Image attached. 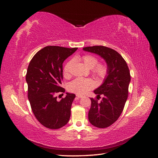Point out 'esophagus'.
Segmentation results:
<instances>
[{
  "label": "esophagus",
  "instance_id": "esophagus-1",
  "mask_svg": "<svg viewBox=\"0 0 158 158\" xmlns=\"http://www.w3.org/2000/svg\"><path fill=\"white\" fill-rule=\"evenodd\" d=\"M76 97H77L78 98H82L83 97V95H76Z\"/></svg>",
  "mask_w": 158,
  "mask_h": 158
}]
</instances>
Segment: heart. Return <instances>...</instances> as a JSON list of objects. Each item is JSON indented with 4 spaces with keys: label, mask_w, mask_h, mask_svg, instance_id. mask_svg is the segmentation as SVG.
Masks as SVG:
<instances>
[{
    "label": "heart",
    "mask_w": 158,
    "mask_h": 158,
    "mask_svg": "<svg viewBox=\"0 0 158 158\" xmlns=\"http://www.w3.org/2000/svg\"><path fill=\"white\" fill-rule=\"evenodd\" d=\"M82 59L85 66H88L89 69H92L93 74L98 78L104 79L107 76L109 72L107 64L104 63H98V59L96 56L92 55H84L82 56ZM72 63L73 60H70L64 66V73L65 75L69 74ZM95 86V83L92 79L78 78L69 83L68 89L71 92L82 95L94 88Z\"/></svg>",
    "instance_id": "b5f03b06"
}]
</instances>
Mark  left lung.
Instances as JSON below:
<instances>
[{
    "instance_id": "obj_1",
    "label": "left lung",
    "mask_w": 158,
    "mask_h": 158,
    "mask_svg": "<svg viewBox=\"0 0 158 158\" xmlns=\"http://www.w3.org/2000/svg\"><path fill=\"white\" fill-rule=\"evenodd\" d=\"M83 49L101 56L109 67L108 74L103 84L94 91L97 98L103 94L100 102L90 98L91 107L88 113L89 123L95 127L107 128L115 122L121 114L128 95L131 82L130 70L125 60L115 50L97 45L84 47Z\"/></svg>"
}]
</instances>
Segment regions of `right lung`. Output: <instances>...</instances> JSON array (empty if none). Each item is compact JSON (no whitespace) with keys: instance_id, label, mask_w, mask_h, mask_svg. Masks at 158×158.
Listing matches in <instances>:
<instances>
[{"instance_id":"add662e5","label":"right lung","mask_w":158,"mask_h":158,"mask_svg":"<svg viewBox=\"0 0 158 158\" xmlns=\"http://www.w3.org/2000/svg\"><path fill=\"white\" fill-rule=\"evenodd\" d=\"M77 49L47 46L33 56L27 67L28 99L35 118L46 128L59 129L70 119L76 95L66 93V97L58 102L55 94L65 92L60 86L63 79V63Z\"/></svg>"}]
</instances>
